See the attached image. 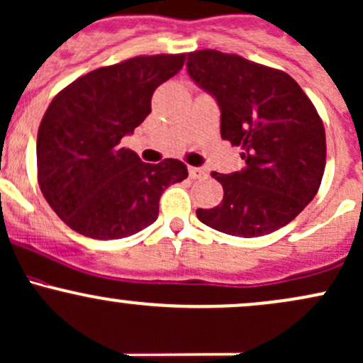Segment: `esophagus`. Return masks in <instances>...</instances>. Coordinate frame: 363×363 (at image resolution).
<instances>
[{"instance_id": "esophagus-1", "label": "esophagus", "mask_w": 363, "mask_h": 363, "mask_svg": "<svg viewBox=\"0 0 363 363\" xmlns=\"http://www.w3.org/2000/svg\"><path fill=\"white\" fill-rule=\"evenodd\" d=\"M206 172L205 169H201V167H189V177L191 179H201L205 177Z\"/></svg>"}]
</instances>
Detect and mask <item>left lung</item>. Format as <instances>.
<instances>
[{
  "instance_id": "obj_1",
  "label": "left lung",
  "mask_w": 363,
  "mask_h": 363,
  "mask_svg": "<svg viewBox=\"0 0 363 363\" xmlns=\"http://www.w3.org/2000/svg\"><path fill=\"white\" fill-rule=\"evenodd\" d=\"M188 74L220 108L222 139L241 146L246 167L212 172L224 188L215 208L196 217L240 238L274 233L313 200L325 169L324 123L298 82L286 72L201 50L188 53Z\"/></svg>"
}]
</instances>
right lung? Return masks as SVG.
<instances>
[{
  "mask_svg": "<svg viewBox=\"0 0 363 363\" xmlns=\"http://www.w3.org/2000/svg\"><path fill=\"white\" fill-rule=\"evenodd\" d=\"M186 55L129 58L82 75L60 91L38 130V181L55 213L93 240H122L158 218L170 184L188 177L182 162L145 163L121 139L151 111V96Z\"/></svg>",
  "mask_w": 363,
  "mask_h": 363,
  "instance_id": "obj_1",
  "label": "right lung"
}]
</instances>
